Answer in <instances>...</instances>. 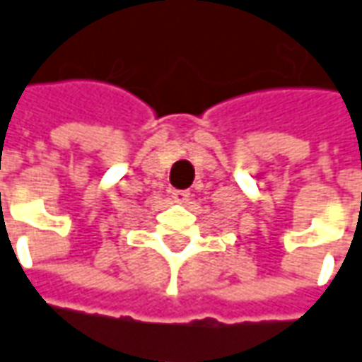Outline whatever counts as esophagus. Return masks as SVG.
Masks as SVG:
<instances>
[{"instance_id":"obj_1","label":"esophagus","mask_w":362,"mask_h":362,"mask_svg":"<svg viewBox=\"0 0 362 362\" xmlns=\"http://www.w3.org/2000/svg\"><path fill=\"white\" fill-rule=\"evenodd\" d=\"M170 194H172V198H174L176 202H180V204L190 198V192L188 190H172Z\"/></svg>"}]
</instances>
